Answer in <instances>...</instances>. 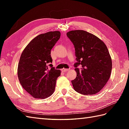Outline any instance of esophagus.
Listing matches in <instances>:
<instances>
[{
  "mask_svg": "<svg viewBox=\"0 0 129 129\" xmlns=\"http://www.w3.org/2000/svg\"><path fill=\"white\" fill-rule=\"evenodd\" d=\"M69 70H70V69H65V68H63V69H62L61 71H62V72H66L69 71Z\"/></svg>",
  "mask_w": 129,
  "mask_h": 129,
  "instance_id": "obj_1",
  "label": "esophagus"
}]
</instances>
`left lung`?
I'll return each instance as SVG.
<instances>
[{
	"label": "left lung",
	"instance_id": "1",
	"mask_svg": "<svg viewBox=\"0 0 129 129\" xmlns=\"http://www.w3.org/2000/svg\"><path fill=\"white\" fill-rule=\"evenodd\" d=\"M67 35L75 46L77 57V77L72 81L74 89L84 95L97 94L111 75L112 61L108 48L101 39L85 30H71ZM79 64L81 69L77 68Z\"/></svg>",
	"mask_w": 129,
	"mask_h": 129
}]
</instances>
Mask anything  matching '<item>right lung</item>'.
Listing matches in <instances>:
<instances>
[{"instance_id": "1", "label": "right lung", "mask_w": 129, "mask_h": 129, "mask_svg": "<svg viewBox=\"0 0 129 129\" xmlns=\"http://www.w3.org/2000/svg\"><path fill=\"white\" fill-rule=\"evenodd\" d=\"M60 35L57 30L39 35L21 54L17 68L19 80L24 90L35 99H46L54 91L61 71L51 64V51Z\"/></svg>"}]
</instances>
